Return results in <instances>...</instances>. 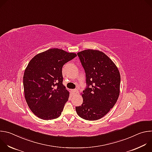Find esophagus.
I'll return each instance as SVG.
<instances>
[{
    "instance_id": "obj_1",
    "label": "esophagus",
    "mask_w": 152,
    "mask_h": 152,
    "mask_svg": "<svg viewBox=\"0 0 152 152\" xmlns=\"http://www.w3.org/2000/svg\"><path fill=\"white\" fill-rule=\"evenodd\" d=\"M72 93L73 94V95H76V94H77V93H78V90H72Z\"/></svg>"
}]
</instances>
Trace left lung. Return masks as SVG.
<instances>
[{
    "label": "left lung",
    "mask_w": 152,
    "mask_h": 152,
    "mask_svg": "<svg viewBox=\"0 0 152 152\" xmlns=\"http://www.w3.org/2000/svg\"><path fill=\"white\" fill-rule=\"evenodd\" d=\"M86 73L87 88L77 115L86 120H99L108 113L120 94V74L114 62L103 52L93 49L77 53Z\"/></svg>",
    "instance_id": "left-lung-1"
}]
</instances>
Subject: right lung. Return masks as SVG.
Segmentation results:
<instances>
[{
	"instance_id": "right-lung-1",
	"label": "right lung",
	"mask_w": 152,
	"mask_h": 152,
	"mask_svg": "<svg viewBox=\"0 0 152 152\" xmlns=\"http://www.w3.org/2000/svg\"><path fill=\"white\" fill-rule=\"evenodd\" d=\"M76 56L53 48L37 54L29 61L23 76L25 97L38 118L49 120L61 115L70 94L62 83V68Z\"/></svg>"
}]
</instances>
